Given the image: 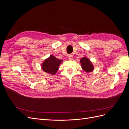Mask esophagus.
I'll return each mask as SVG.
<instances>
[{
    "instance_id": "obj_1",
    "label": "esophagus",
    "mask_w": 129,
    "mask_h": 129,
    "mask_svg": "<svg viewBox=\"0 0 129 129\" xmlns=\"http://www.w3.org/2000/svg\"><path fill=\"white\" fill-rule=\"evenodd\" d=\"M68 58L69 60H72L73 59V56L71 54H70V55H68Z\"/></svg>"
}]
</instances>
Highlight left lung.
<instances>
[{"label":"left lung","instance_id":"left-lung-1","mask_svg":"<svg viewBox=\"0 0 129 129\" xmlns=\"http://www.w3.org/2000/svg\"><path fill=\"white\" fill-rule=\"evenodd\" d=\"M80 61L82 68L85 72L90 73L94 70V66L86 56L82 57Z\"/></svg>","mask_w":129,"mask_h":129}]
</instances>
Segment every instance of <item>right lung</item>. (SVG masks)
<instances>
[{"mask_svg":"<svg viewBox=\"0 0 129 129\" xmlns=\"http://www.w3.org/2000/svg\"><path fill=\"white\" fill-rule=\"evenodd\" d=\"M62 61L63 60L58 59L55 56L50 55L42 62L41 68L44 72L54 75L58 71Z\"/></svg>","mask_w":129,"mask_h":129,"instance_id":"1","label":"right lung"}]
</instances>
